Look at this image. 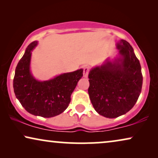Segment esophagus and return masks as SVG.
Segmentation results:
<instances>
[{"label":"esophagus","mask_w":158,"mask_h":158,"mask_svg":"<svg viewBox=\"0 0 158 158\" xmlns=\"http://www.w3.org/2000/svg\"><path fill=\"white\" fill-rule=\"evenodd\" d=\"M90 72V68L88 66H85L83 68V76L87 77Z\"/></svg>","instance_id":"esophagus-1"}]
</instances>
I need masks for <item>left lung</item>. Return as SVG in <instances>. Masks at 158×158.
<instances>
[{"instance_id": "1", "label": "left lung", "mask_w": 158, "mask_h": 158, "mask_svg": "<svg viewBox=\"0 0 158 158\" xmlns=\"http://www.w3.org/2000/svg\"><path fill=\"white\" fill-rule=\"evenodd\" d=\"M117 48L121 59L92 69L88 75V94L93 106L100 115L107 118H116L127 113L135 106L142 90L141 65L132 47L122 40Z\"/></svg>"}]
</instances>
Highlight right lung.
<instances>
[{"label": "right lung", "instance_id": "obj_1", "mask_svg": "<svg viewBox=\"0 0 158 158\" xmlns=\"http://www.w3.org/2000/svg\"><path fill=\"white\" fill-rule=\"evenodd\" d=\"M36 44L35 41L27 47L17 64L14 78V93L29 113L45 118L53 117L68 107L71 94L83 77V70L64 73L50 81H36L30 73L29 64L31 51Z\"/></svg>", "mask_w": 158, "mask_h": 158}]
</instances>
